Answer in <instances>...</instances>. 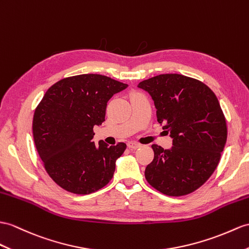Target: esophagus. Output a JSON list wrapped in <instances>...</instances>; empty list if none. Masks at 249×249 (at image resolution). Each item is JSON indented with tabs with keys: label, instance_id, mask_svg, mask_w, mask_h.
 <instances>
[{
	"label": "esophagus",
	"instance_id": "34e87169",
	"mask_svg": "<svg viewBox=\"0 0 249 249\" xmlns=\"http://www.w3.org/2000/svg\"><path fill=\"white\" fill-rule=\"evenodd\" d=\"M128 147H129L130 149H132V150H135V149H137V148H141L142 144L136 142H128Z\"/></svg>",
	"mask_w": 249,
	"mask_h": 249
}]
</instances>
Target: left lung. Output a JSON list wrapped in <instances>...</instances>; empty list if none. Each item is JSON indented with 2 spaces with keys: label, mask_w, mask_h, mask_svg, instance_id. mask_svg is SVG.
I'll return each instance as SVG.
<instances>
[{
  "label": "left lung",
  "mask_w": 249,
  "mask_h": 249,
  "mask_svg": "<svg viewBox=\"0 0 249 249\" xmlns=\"http://www.w3.org/2000/svg\"><path fill=\"white\" fill-rule=\"evenodd\" d=\"M154 101L157 121L173 145L152 144L154 159L144 170L148 183L169 196L189 195L214 172L227 139V124L215 94L202 81L162 74L139 82Z\"/></svg>",
  "instance_id": "left-lung-1"
}]
</instances>
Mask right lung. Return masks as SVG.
Instances as JSON below:
<instances>
[{"instance_id":"add662e5","label":"right lung","mask_w":249,"mask_h":249,"mask_svg":"<svg viewBox=\"0 0 249 249\" xmlns=\"http://www.w3.org/2000/svg\"><path fill=\"white\" fill-rule=\"evenodd\" d=\"M128 84L104 75L63 78L46 90L33 119L34 142L46 172L62 189L89 195L108 184L124 142H93L111 97Z\"/></svg>"}]
</instances>
